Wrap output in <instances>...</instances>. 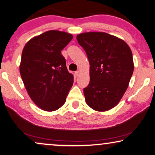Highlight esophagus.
I'll list each match as a JSON object with an SVG mask.
<instances>
[{"label":"esophagus","instance_id":"1","mask_svg":"<svg viewBox=\"0 0 155 155\" xmlns=\"http://www.w3.org/2000/svg\"><path fill=\"white\" fill-rule=\"evenodd\" d=\"M75 75L76 76H79V75H80V74H81V72H80L79 71H75Z\"/></svg>","mask_w":155,"mask_h":155}]
</instances>
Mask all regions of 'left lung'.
Here are the masks:
<instances>
[{"label": "left lung", "instance_id": "1", "mask_svg": "<svg viewBox=\"0 0 155 155\" xmlns=\"http://www.w3.org/2000/svg\"><path fill=\"white\" fill-rule=\"evenodd\" d=\"M90 64V82L84 88L86 104L96 111L114 108L126 91L133 75V54L127 43L106 32L76 36Z\"/></svg>", "mask_w": 155, "mask_h": 155}]
</instances>
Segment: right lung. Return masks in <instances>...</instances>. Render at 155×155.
<instances>
[{
    "mask_svg": "<svg viewBox=\"0 0 155 155\" xmlns=\"http://www.w3.org/2000/svg\"><path fill=\"white\" fill-rule=\"evenodd\" d=\"M72 35L47 31L25 45L20 73L33 102L42 110L54 111L64 104L74 83L61 51L72 40Z\"/></svg>",
    "mask_w": 155,
    "mask_h": 155,
    "instance_id": "add662e5",
    "label": "right lung"
}]
</instances>
